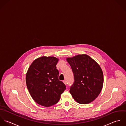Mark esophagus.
Listing matches in <instances>:
<instances>
[{
  "instance_id": "34e87169",
  "label": "esophagus",
  "mask_w": 126,
  "mask_h": 126,
  "mask_svg": "<svg viewBox=\"0 0 126 126\" xmlns=\"http://www.w3.org/2000/svg\"><path fill=\"white\" fill-rule=\"evenodd\" d=\"M63 82H64V83L65 85H66V84H67V81H66V80H63Z\"/></svg>"
}]
</instances>
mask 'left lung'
Listing matches in <instances>:
<instances>
[{
	"mask_svg": "<svg viewBox=\"0 0 126 126\" xmlns=\"http://www.w3.org/2000/svg\"><path fill=\"white\" fill-rule=\"evenodd\" d=\"M74 76L70 92L81 104L93 101L100 93L104 83L103 71L99 65L86 54L67 58Z\"/></svg>",
	"mask_w": 126,
	"mask_h": 126,
	"instance_id": "left-lung-1",
	"label": "left lung"
}]
</instances>
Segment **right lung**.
<instances>
[{
    "label": "right lung",
    "mask_w": 126,
    "mask_h": 126,
    "mask_svg": "<svg viewBox=\"0 0 126 126\" xmlns=\"http://www.w3.org/2000/svg\"><path fill=\"white\" fill-rule=\"evenodd\" d=\"M58 61L54 57L42 56L35 59L27 71V89L33 99L42 106L49 107L57 103L66 88L58 79Z\"/></svg>",
    "instance_id": "right-lung-1"
}]
</instances>
